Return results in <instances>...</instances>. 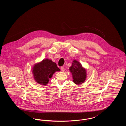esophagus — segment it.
Listing matches in <instances>:
<instances>
[{
  "mask_svg": "<svg viewBox=\"0 0 126 126\" xmlns=\"http://www.w3.org/2000/svg\"><path fill=\"white\" fill-rule=\"evenodd\" d=\"M61 70L62 72H64L65 71V68L64 67H61Z\"/></svg>",
  "mask_w": 126,
  "mask_h": 126,
  "instance_id": "34e87169",
  "label": "esophagus"
}]
</instances>
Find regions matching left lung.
I'll return each mask as SVG.
<instances>
[{"label":"left lung","mask_w":126,"mask_h":126,"mask_svg":"<svg viewBox=\"0 0 126 126\" xmlns=\"http://www.w3.org/2000/svg\"><path fill=\"white\" fill-rule=\"evenodd\" d=\"M72 74L73 82L76 84H82L84 82L87 78L86 69L83 67L81 64L78 60H74L72 66L69 69Z\"/></svg>","instance_id":"8db88e82"}]
</instances>
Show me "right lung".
I'll list each match as a JSON object with an SVG mask.
<instances>
[{
    "label": "right lung",
    "instance_id": "add662e5",
    "mask_svg": "<svg viewBox=\"0 0 126 126\" xmlns=\"http://www.w3.org/2000/svg\"><path fill=\"white\" fill-rule=\"evenodd\" d=\"M33 78L36 83L42 85H46L53 75L57 71H60L56 63L48 59L34 65L32 69Z\"/></svg>",
    "mask_w": 126,
    "mask_h": 126
}]
</instances>
